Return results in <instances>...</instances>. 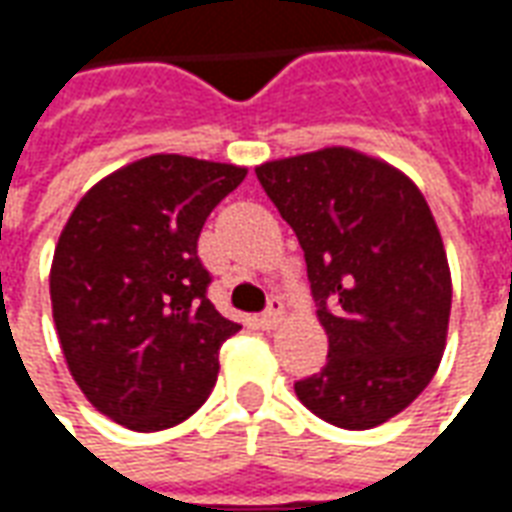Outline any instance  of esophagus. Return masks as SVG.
<instances>
[{
  "instance_id": "1",
  "label": "esophagus",
  "mask_w": 512,
  "mask_h": 512,
  "mask_svg": "<svg viewBox=\"0 0 512 512\" xmlns=\"http://www.w3.org/2000/svg\"><path fill=\"white\" fill-rule=\"evenodd\" d=\"M282 315H285V307H282V299H277V296H271V301H268V310L257 318V323L263 326V329H274V326H279V321H282Z\"/></svg>"
}]
</instances>
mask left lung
<instances>
[{"mask_svg":"<svg viewBox=\"0 0 512 512\" xmlns=\"http://www.w3.org/2000/svg\"><path fill=\"white\" fill-rule=\"evenodd\" d=\"M307 260L329 337L321 373L296 381L315 417L370 430L411 406L439 370L452 279L417 183L351 147L255 167Z\"/></svg>","mask_w":512,"mask_h":512,"instance_id":"left-lung-1","label":"left lung"}]
</instances>
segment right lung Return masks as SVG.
<instances>
[{"label":"right lung","instance_id":"right-lung-1","mask_svg":"<svg viewBox=\"0 0 512 512\" xmlns=\"http://www.w3.org/2000/svg\"><path fill=\"white\" fill-rule=\"evenodd\" d=\"M246 167L156 153L84 194L51 260L54 326L73 381L101 414L167 430L208 400L241 326L208 299L197 238Z\"/></svg>","mask_w":512,"mask_h":512}]
</instances>
